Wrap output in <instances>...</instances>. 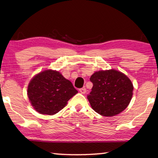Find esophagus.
<instances>
[{
    "label": "esophagus",
    "instance_id": "obj_1",
    "mask_svg": "<svg viewBox=\"0 0 158 158\" xmlns=\"http://www.w3.org/2000/svg\"><path fill=\"white\" fill-rule=\"evenodd\" d=\"M79 92L81 93V94H85L86 93V89L85 88H81V89H79Z\"/></svg>",
    "mask_w": 158,
    "mask_h": 158
}]
</instances>
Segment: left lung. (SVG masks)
Returning <instances> with one entry per match:
<instances>
[{
  "label": "left lung",
  "instance_id": "obj_1",
  "mask_svg": "<svg viewBox=\"0 0 158 158\" xmlns=\"http://www.w3.org/2000/svg\"><path fill=\"white\" fill-rule=\"evenodd\" d=\"M91 92L88 95L92 109L103 116H114L129 105L133 94V85L128 77L116 69L100 70L90 77Z\"/></svg>",
  "mask_w": 158,
  "mask_h": 158
}]
</instances>
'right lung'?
Returning <instances> with one entry per match:
<instances>
[{"instance_id": "right-lung-1", "label": "right lung", "mask_w": 158, "mask_h": 158, "mask_svg": "<svg viewBox=\"0 0 158 158\" xmlns=\"http://www.w3.org/2000/svg\"><path fill=\"white\" fill-rule=\"evenodd\" d=\"M77 93L71 81L52 69L36 74L31 80L27 90L33 108L40 114L48 115L60 111Z\"/></svg>"}]
</instances>
